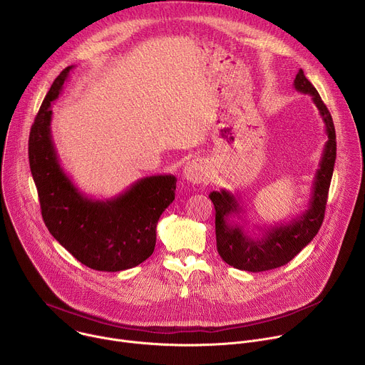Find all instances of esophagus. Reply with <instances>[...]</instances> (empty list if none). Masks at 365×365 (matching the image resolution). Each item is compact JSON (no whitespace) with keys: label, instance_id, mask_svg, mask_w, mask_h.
Wrapping results in <instances>:
<instances>
[{"label":"esophagus","instance_id":"esophagus-1","mask_svg":"<svg viewBox=\"0 0 365 365\" xmlns=\"http://www.w3.org/2000/svg\"><path fill=\"white\" fill-rule=\"evenodd\" d=\"M183 178L190 182V183H202L206 180L207 178V168L206 165L199 160V159H195V160H190L185 169H183Z\"/></svg>","mask_w":365,"mask_h":365}]
</instances>
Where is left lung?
I'll use <instances>...</instances> for the list:
<instances>
[{"instance_id":"left-lung-1","label":"left lung","mask_w":365,"mask_h":365,"mask_svg":"<svg viewBox=\"0 0 365 365\" xmlns=\"http://www.w3.org/2000/svg\"><path fill=\"white\" fill-rule=\"evenodd\" d=\"M293 85L296 91L312 96V101L325 123L328 135L319 169L315 175L312 197L309 199L307 210L297 218L272 228H262V235L255 237L245 232L242 225L230 222V217L238 215L240 218V214L242 212L237 197L225 189L221 192H211L210 197L215 206L218 252L227 264L238 270L258 273L287 264L296 254L314 240L324 222L329 185L336 159L335 127L331 113L302 69L297 72Z\"/></svg>"}]
</instances>
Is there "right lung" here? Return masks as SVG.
Returning <instances> with one entry per match:
<instances>
[{
  "instance_id": "add662e5",
  "label": "right lung",
  "mask_w": 365,
  "mask_h": 365,
  "mask_svg": "<svg viewBox=\"0 0 365 365\" xmlns=\"http://www.w3.org/2000/svg\"><path fill=\"white\" fill-rule=\"evenodd\" d=\"M72 68L55 79L30 130L29 162L41 217L48 232L86 267L98 272L133 269L154 251L155 227L175 200L176 178H143L106 200L88 197L73 185L61 168L50 131V106Z\"/></svg>"
}]
</instances>
